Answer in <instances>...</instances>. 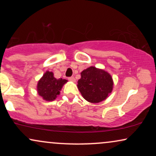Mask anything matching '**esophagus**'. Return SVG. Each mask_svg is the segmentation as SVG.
<instances>
[{"mask_svg":"<svg viewBox=\"0 0 156 156\" xmlns=\"http://www.w3.org/2000/svg\"><path fill=\"white\" fill-rule=\"evenodd\" d=\"M68 80H69V81H73V82H75L76 81V78H74V77H69V78H68Z\"/></svg>","mask_w":156,"mask_h":156,"instance_id":"34e87169","label":"esophagus"}]
</instances>
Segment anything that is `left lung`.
Instances as JSON below:
<instances>
[{
  "label": "left lung",
  "mask_w": 156,
  "mask_h": 156,
  "mask_svg": "<svg viewBox=\"0 0 156 156\" xmlns=\"http://www.w3.org/2000/svg\"><path fill=\"white\" fill-rule=\"evenodd\" d=\"M78 88L85 100L90 103H100L106 99L113 89L110 74L104 70L90 67L80 73Z\"/></svg>",
  "instance_id": "8db88e82"
}]
</instances>
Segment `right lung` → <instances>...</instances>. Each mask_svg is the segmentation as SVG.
<instances>
[{
  "instance_id": "1",
  "label": "right lung",
  "mask_w": 156,
  "mask_h": 156,
  "mask_svg": "<svg viewBox=\"0 0 156 156\" xmlns=\"http://www.w3.org/2000/svg\"><path fill=\"white\" fill-rule=\"evenodd\" d=\"M66 79H56L53 73L47 71L39 80L37 84V92L44 100L48 101H54L60 93L62 86L67 82Z\"/></svg>"
}]
</instances>
